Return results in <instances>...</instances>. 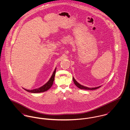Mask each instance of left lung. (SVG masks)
Wrapping results in <instances>:
<instances>
[{
    "instance_id": "8db88e82",
    "label": "left lung",
    "mask_w": 130,
    "mask_h": 130,
    "mask_svg": "<svg viewBox=\"0 0 130 130\" xmlns=\"http://www.w3.org/2000/svg\"><path fill=\"white\" fill-rule=\"evenodd\" d=\"M73 81H74V84L75 85V86L78 87L79 89H83V90H96L98 88H99L100 87H101V86H99V87H95V88H89L88 87H85V86H83L81 85H80L79 83H78L76 80L74 78V77H73Z\"/></svg>"
}]
</instances>
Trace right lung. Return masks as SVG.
<instances>
[{"label": "right lung", "mask_w": 130, "mask_h": 130, "mask_svg": "<svg viewBox=\"0 0 130 130\" xmlns=\"http://www.w3.org/2000/svg\"><path fill=\"white\" fill-rule=\"evenodd\" d=\"M56 72V68L55 69L53 74H52L51 77L50 78V80L45 85H44L43 86L40 87L39 88L31 90H26L25 89H23L28 92L32 93H42V92H44L47 91L48 90H49V89H50L51 88V87L52 86V85L53 84V83H54V81L55 79Z\"/></svg>", "instance_id": "right-lung-1"}]
</instances>
